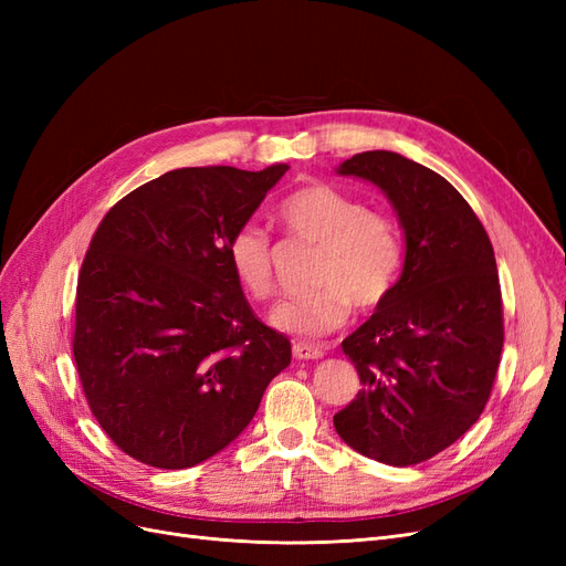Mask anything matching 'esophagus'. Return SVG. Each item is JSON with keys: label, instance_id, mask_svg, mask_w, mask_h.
<instances>
[{"label": "esophagus", "instance_id": "obj_1", "mask_svg": "<svg viewBox=\"0 0 566 566\" xmlns=\"http://www.w3.org/2000/svg\"><path fill=\"white\" fill-rule=\"evenodd\" d=\"M293 354L302 361H310V358H321L323 349L316 345H306V342H293Z\"/></svg>", "mask_w": 566, "mask_h": 566}]
</instances>
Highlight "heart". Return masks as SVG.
<instances>
[{"label":"heart","instance_id":"1","mask_svg":"<svg viewBox=\"0 0 566 566\" xmlns=\"http://www.w3.org/2000/svg\"><path fill=\"white\" fill-rule=\"evenodd\" d=\"M283 229L316 245L310 269L312 290L276 304L273 328L295 335H323L356 310L378 306L397 283L401 238L391 219L368 210L356 196L331 184H310L279 205ZM233 276L254 300H266L276 287L273 245L256 224L238 227L227 243Z\"/></svg>","mask_w":566,"mask_h":566}]
</instances>
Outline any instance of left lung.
I'll use <instances>...</instances> for the list:
<instances>
[{"label":"left lung","instance_id":"left-lung-1","mask_svg":"<svg viewBox=\"0 0 566 566\" xmlns=\"http://www.w3.org/2000/svg\"><path fill=\"white\" fill-rule=\"evenodd\" d=\"M337 175L387 196L406 256L391 293L342 339L364 387L333 422L361 455L418 465L479 420L499 373L503 300L493 248L468 200L430 167L366 150Z\"/></svg>","mask_w":566,"mask_h":566}]
</instances>
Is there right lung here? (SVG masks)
Masks as SVG:
<instances>
[{"mask_svg":"<svg viewBox=\"0 0 566 566\" xmlns=\"http://www.w3.org/2000/svg\"><path fill=\"white\" fill-rule=\"evenodd\" d=\"M287 172L181 167L115 202L82 262L73 354L119 451L184 470L241 434L290 339L250 310L227 243Z\"/></svg>","mask_w":566,"mask_h":566,"instance_id":"add662e5","label":"right lung"}]
</instances>
